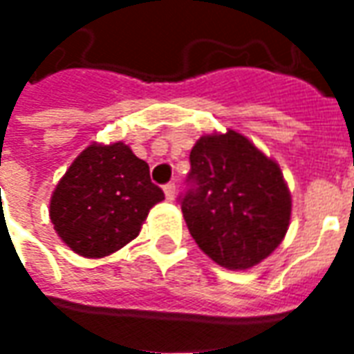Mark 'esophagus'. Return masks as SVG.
I'll return each instance as SVG.
<instances>
[{"label": "esophagus", "instance_id": "34e87169", "mask_svg": "<svg viewBox=\"0 0 354 354\" xmlns=\"http://www.w3.org/2000/svg\"><path fill=\"white\" fill-rule=\"evenodd\" d=\"M162 192H165V197H167V201H174L176 199V184H167L165 187H162Z\"/></svg>", "mask_w": 354, "mask_h": 354}]
</instances>
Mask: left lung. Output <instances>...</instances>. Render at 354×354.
I'll list each match as a JSON object with an SVG mask.
<instances>
[{"label": "left lung", "mask_w": 354, "mask_h": 354, "mask_svg": "<svg viewBox=\"0 0 354 354\" xmlns=\"http://www.w3.org/2000/svg\"><path fill=\"white\" fill-rule=\"evenodd\" d=\"M189 162L192 187L180 203L201 250L233 271L266 260L282 243L292 214L281 167L231 129L201 136Z\"/></svg>", "instance_id": "1"}]
</instances>
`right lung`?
I'll list each match as a JSON object with an SVG mask.
<instances>
[{"instance_id":"obj_1","label":"right lung","mask_w":354,"mask_h":354,"mask_svg":"<svg viewBox=\"0 0 354 354\" xmlns=\"http://www.w3.org/2000/svg\"><path fill=\"white\" fill-rule=\"evenodd\" d=\"M162 199L147 162L131 147L91 144L60 178L49 216L73 252L104 258L138 237L147 212Z\"/></svg>"}]
</instances>
